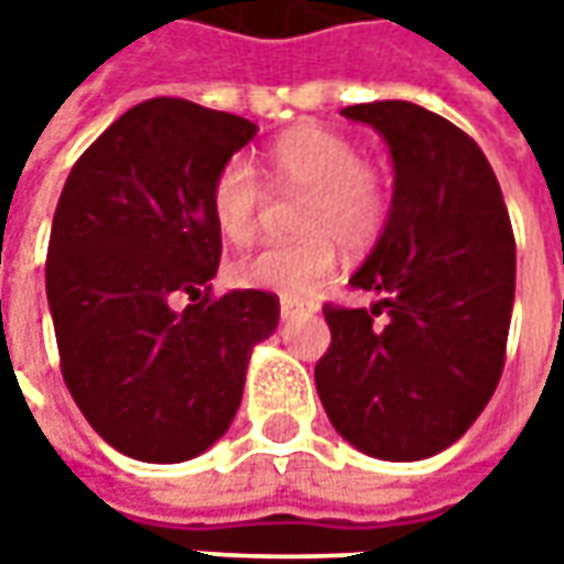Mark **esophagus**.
Here are the masks:
<instances>
[{"label": "esophagus", "mask_w": 564, "mask_h": 564, "mask_svg": "<svg viewBox=\"0 0 564 564\" xmlns=\"http://www.w3.org/2000/svg\"><path fill=\"white\" fill-rule=\"evenodd\" d=\"M297 314H304V304H297L292 297H282V319H294Z\"/></svg>", "instance_id": "esophagus-1"}]
</instances>
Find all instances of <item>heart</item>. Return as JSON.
<instances>
[{"label": "heart", "mask_w": 564, "mask_h": 564, "mask_svg": "<svg viewBox=\"0 0 564 564\" xmlns=\"http://www.w3.org/2000/svg\"><path fill=\"white\" fill-rule=\"evenodd\" d=\"M272 187L297 191L304 200L289 245L245 253L228 263V279L241 289H267L304 297L336 267V245L348 253L373 248L392 209V187L377 165L360 160L358 143L319 124H297L267 150ZM267 191L248 160H228L209 187V209L219 235L231 245L253 238Z\"/></svg>", "instance_id": "obj_1"}]
</instances>
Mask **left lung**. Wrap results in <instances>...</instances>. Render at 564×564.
Returning <instances> with one entry per match:
<instances>
[{"mask_svg":"<svg viewBox=\"0 0 564 564\" xmlns=\"http://www.w3.org/2000/svg\"><path fill=\"white\" fill-rule=\"evenodd\" d=\"M341 116L382 134L395 187L377 248L351 275L379 301L323 307L333 341L316 392L364 455L421 462L465 436L502 377L514 304L509 209L484 150L443 116L404 99Z\"/></svg>","mask_w":564,"mask_h":564,"instance_id":"left-lung-1","label":"left lung"}]
</instances>
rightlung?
<instances>
[{"label":"right lung","mask_w":564,"mask_h":564,"mask_svg":"<svg viewBox=\"0 0 564 564\" xmlns=\"http://www.w3.org/2000/svg\"><path fill=\"white\" fill-rule=\"evenodd\" d=\"M257 124L197 102H138L84 150L55 206L46 297L62 377L121 455L175 465L235 421L279 297L209 294L223 235L209 187ZM187 293L194 305L171 307Z\"/></svg>","instance_id":"right-lung-1"}]
</instances>
